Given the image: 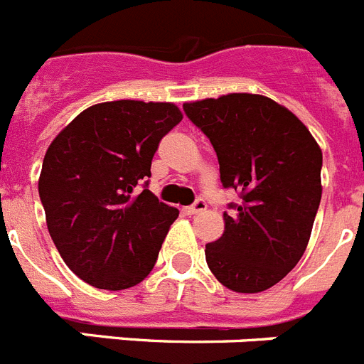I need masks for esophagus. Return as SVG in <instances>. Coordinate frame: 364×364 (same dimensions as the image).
<instances>
[{"instance_id":"obj_1","label":"esophagus","mask_w":364,"mask_h":364,"mask_svg":"<svg viewBox=\"0 0 364 364\" xmlns=\"http://www.w3.org/2000/svg\"><path fill=\"white\" fill-rule=\"evenodd\" d=\"M205 208H208V205H205V202L202 200V198H198V200L195 202V204L189 205V208H186L184 213L186 215H198V213H202V211H204Z\"/></svg>"}]
</instances>
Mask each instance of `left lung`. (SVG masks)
I'll return each instance as SVG.
<instances>
[{"instance_id":"left-lung-1","label":"left lung","mask_w":364,"mask_h":364,"mask_svg":"<svg viewBox=\"0 0 364 364\" xmlns=\"http://www.w3.org/2000/svg\"><path fill=\"white\" fill-rule=\"evenodd\" d=\"M210 138L224 188L242 202L224 213V233L205 244L217 281L237 294H259L297 266L319 210L323 153L308 127L275 100L250 92L186 102Z\"/></svg>"}]
</instances>
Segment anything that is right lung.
<instances>
[{"mask_svg":"<svg viewBox=\"0 0 364 364\" xmlns=\"http://www.w3.org/2000/svg\"><path fill=\"white\" fill-rule=\"evenodd\" d=\"M180 120L171 102H104L50 142L38 191L53 242L82 281L117 291L151 273L178 210L134 188L151 176L160 140Z\"/></svg>","mask_w":364,"mask_h":364,"instance_id":"add662e5","label":"right lung"}]
</instances>
